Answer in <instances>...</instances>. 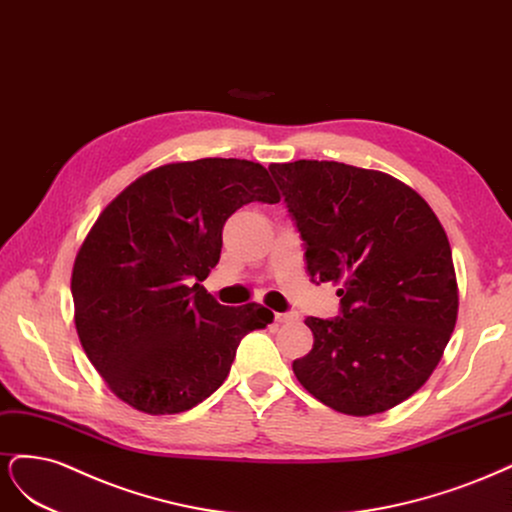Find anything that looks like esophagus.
Masks as SVG:
<instances>
[{
  "instance_id": "34e87169",
  "label": "esophagus",
  "mask_w": 512,
  "mask_h": 512,
  "mask_svg": "<svg viewBox=\"0 0 512 512\" xmlns=\"http://www.w3.org/2000/svg\"><path fill=\"white\" fill-rule=\"evenodd\" d=\"M276 321L278 323H293V321H298V315H295V312H276Z\"/></svg>"
}]
</instances>
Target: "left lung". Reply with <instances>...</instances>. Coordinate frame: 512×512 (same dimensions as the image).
I'll use <instances>...</instances> for the list:
<instances>
[{
	"label": "left lung",
	"mask_w": 512,
	"mask_h": 512,
	"mask_svg": "<svg viewBox=\"0 0 512 512\" xmlns=\"http://www.w3.org/2000/svg\"><path fill=\"white\" fill-rule=\"evenodd\" d=\"M315 283L340 285L342 317H308L315 344L293 361L302 387L344 415L408 400L436 370L459 308L451 244L423 197L378 170L272 163Z\"/></svg>",
	"instance_id": "obj_1"
}]
</instances>
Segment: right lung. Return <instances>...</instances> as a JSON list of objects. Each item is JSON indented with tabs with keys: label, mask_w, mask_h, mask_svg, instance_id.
Here are the masks:
<instances>
[{
	"label": "right lung",
	"mask_w": 512,
	"mask_h": 512,
	"mask_svg": "<svg viewBox=\"0 0 512 512\" xmlns=\"http://www.w3.org/2000/svg\"><path fill=\"white\" fill-rule=\"evenodd\" d=\"M268 170L246 159L166 163L102 210L72 270L82 349L110 391L146 415L185 412L217 391L240 340L272 323L261 304L221 306L202 280L225 221L276 204Z\"/></svg>",
	"instance_id": "obj_1"
}]
</instances>
